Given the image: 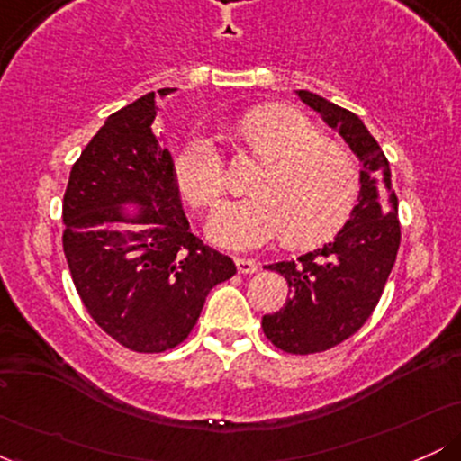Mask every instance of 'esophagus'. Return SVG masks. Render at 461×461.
Here are the masks:
<instances>
[{"instance_id":"esophagus-1","label":"esophagus","mask_w":461,"mask_h":461,"mask_svg":"<svg viewBox=\"0 0 461 461\" xmlns=\"http://www.w3.org/2000/svg\"><path fill=\"white\" fill-rule=\"evenodd\" d=\"M234 262H236L238 273H242V275H251L260 268V264H258L256 260H249V258H236Z\"/></svg>"}]
</instances>
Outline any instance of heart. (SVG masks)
<instances>
[{
	"mask_svg": "<svg viewBox=\"0 0 461 461\" xmlns=\"http://www.w3.org/2000/svg\"><path fill=\"white\" fill-rule=\"evenodd\" d=\"M236 131L264 168L251 186L256 197L230 201L210 219L214 242L253 249L284 234L288 245L312 247L347 223L362 176L345 147L322 139L310 119L284 105L253 110ZM173 176L182 197L199 210H212L227 190L223 156L208 134L184 142Z\"/></svg>",
	"mask_w": 461,
	"mask_h": 461,
	"instance_id": "heart-1",
	"label": "heart"
}]
</instances>
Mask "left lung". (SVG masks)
Listing matches in <instances>:
<instances>
[{"mask_svg":"<svg viewBox=\"0 0 461 461\" xmlns=\"http://www.w3.org/2000/svg\"><path fill=\"white\" fill-rule=\"evenodd\" d=\"M299 97L340 131L362 160L359 201L336 238L297 260L268 267L284 275L290 299L264 316V336L285 353L310 356L345 342L370 319L394 267L401 225L388 158L366 125L319 95L299 91Z\"/></svg>","mask_w":461,"mask_h":461,"instance_id":"8db88e82","label":"left lung"}]
</instances>
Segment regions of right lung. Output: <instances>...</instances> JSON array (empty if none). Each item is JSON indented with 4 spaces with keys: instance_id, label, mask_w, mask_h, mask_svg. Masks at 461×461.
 Listing matches in <instances>:
<instances>
[{
    "instance_id": "1",
    "label": "right lung",
    "mask_w": 461,
    "mask_h": 461,
    "mask_svg": "<svg viewBox=\"0 0 461 461\" xmlns=\"http://www.w3.org/2000/svg\"><path fill=\"white\" fill-rule=\"evenodd\" d=\"M153 119L156 93L110 114L73 164L62 201V249L79 299L113 340L136 353L186 340L210 290L236 275L231 258L190 231ZM125 200L146 208L137 220L142 232L113 230Z\"/></svg>"
}]
</instances>
